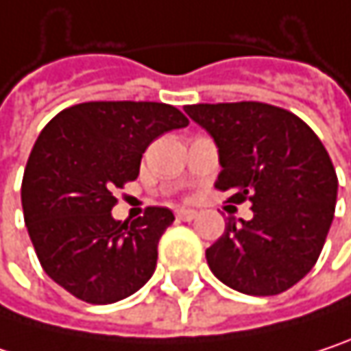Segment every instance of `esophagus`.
Masks as SVG:
<instances>
[{"label": "esophagus", "instance_id": "1", "mask_svg": "<svg viewBox=\"0 0 351 351\" xmlns=\"http://www.w3.org/2000/svg\"><path fill=\"white\" fill-rule=\"evenodd\" d=\"M175 217L178 221H193L197 217V211H193V209H176Z\"/></svg>", "mask_w": 351, "mask_h": 351}]
</instances>
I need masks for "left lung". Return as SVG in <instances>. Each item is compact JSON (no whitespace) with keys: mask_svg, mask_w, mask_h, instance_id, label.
<instances>
[{"mask_svg":"<svg viewBox=\"0 0 351 351\" xmlns=\"http://www.w3.org/2000/svg\"><path fill=\"white\" fill-rule=\"evenodd\" d=\"M184 111L219 148L215 189L252 203L250 221L230 217L207 247L211 272L254 297L297 285L323 250L335 213L337 175L317 134L295 113L260 101L199 104Z\"/></svg>","mask_w":351,"mask_h":351,"instance_id":"obj_1","label":"left lung"}]
</instances>
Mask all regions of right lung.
I'll return each instance as SVG.
<instances>
[{"label":"right lung","mask_w":351,"mask_h":351,"mask_svg":"<svg viewBox=\"0 0 351 351\" xmlns=\"http://www.w3.org/2000/svg\"><path fill=\"white\" fill-rule=\"evenodd\" d=\"M186 123L167 104L87 101L62 109L40 132L22 178L24 221L40 266L73 297L109 305L154 274L173 211L148 207L130 223L115 221L111 209L150 142Z\"/></svg>","instance_id":"right-lung-1"}]
</instances>
